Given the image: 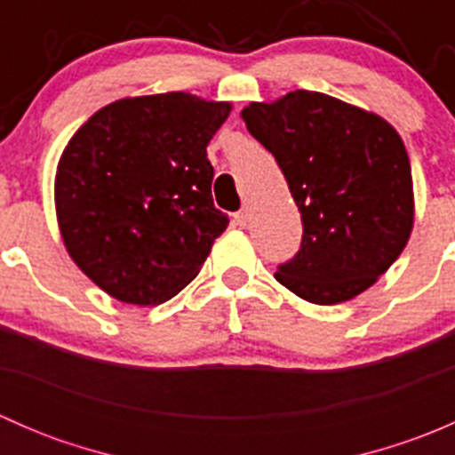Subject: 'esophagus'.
Wrapping results in <instances>:
<instances>
[{"instance_id": "1", "label": "esophagus", "mask_w": 455, "mask_h": 455, "mask_svg": "<svg viewBox=\"0 0 455 455\" xmlns=\"http://www.w3.org/2000/svg\"><path fill=\"white\" fill-rule=\"evenodd\" d=\"M249 220H251V215H249V211H246V209L237 211V213H235L237 227H246V224H249Z\"/></svg>"}]
</instances>
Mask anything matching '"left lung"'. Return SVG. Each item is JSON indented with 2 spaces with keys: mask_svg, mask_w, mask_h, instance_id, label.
I'll return each mask as SVG.
<instances>
[{
  "mask_svg": "<svg viewBox=\"0 0 455 455\" xmlns=\"http://www.w3.org/2000/svg\"><path fill=\"white\" fill-rule=\"evenodd\" d=\"M246 130L277 160L304 237L275 273L301 299H355L398 259L414 228L411 164L379 114L321 92L295 90L242 109Z\"/></svg>",
  "mask_w": 455,
  "mask_h": 455,
  "instance_id": "obj_1",
  "label": "left lung"
}]
</instances>
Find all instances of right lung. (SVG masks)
<instances>
[{"label": "right lung", "instance_id": "add662e5", "mask_svg": "<svg viewBox=\"0 0 455 455\" xmlns=\"http://www.w3.org/2000/svg\"><path fill=\"white\" fill-rule=\"evenodd\" d=\"M227 100L187 92L127 96L75 132L54 176L61 240L114 299L156 306L182 291L228 215L213 206L206 145Z\"/></svg>", "mask_w": 455, "mask_h": 455}]
</instances>
